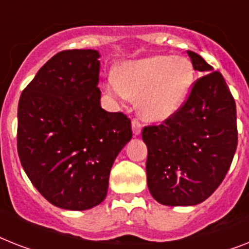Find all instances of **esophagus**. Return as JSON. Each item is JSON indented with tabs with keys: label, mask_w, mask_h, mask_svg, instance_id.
Wrapping results in <instances>:
<instances>
[{
	"label": "esophagus",
	"mask_w": 249,
	"mask_h": 249,
	"mask_svg": "<svg viewBox=\"0 0 249 249\" xmlns=\"http://www.w3.org/2000/svg\"><path fill=\"white\" fill-rule=\"evenodd\" d=\"M132 128H133V134H134L136 137L140 136L141 132H142V124H141L140 121L134 119V120L132 121Z\"/></svg>",
	"instance_id": "34e87169"
}]
</instances>
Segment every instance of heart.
<instances>
[{"instance_id": "1", "label": "heart", "mask_w": 249, "mask_h": 249, "mask_svg": "<svg viewBox=\"0 0 249 249\" xmlns=\"http://www.w3.org/2000/svg\"><path fill=\"white\" fill-rule=\"evenodd\" d=\"M194 84L190 60L181 55H151L129 60L106 80L107 94L117 101L137 98L141 117L161 123L179 111Z\"/></svg>"}]
</instances>
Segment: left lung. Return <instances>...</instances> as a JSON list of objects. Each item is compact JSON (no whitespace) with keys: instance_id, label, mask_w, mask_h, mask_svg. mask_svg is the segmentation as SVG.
Segmentation results:
<instances>
[{"instance_id":"left-lung-1","label":"left lung","mask_w":249,"mask_h":249,"mask_svg":"<svg viewBox=\"0 0 249 249\" xmlns=\"http://www.w3.org/2000/svg\"><path fill=\"white\" fill-rule=\"evenodd\" d=\"M195 71L187 101L159 126L142 132L147 146V186L160 204L203 203L224 181L238 144L236 106L224 76L199 54L187 50Z\"/></svg>"}]
</instances>
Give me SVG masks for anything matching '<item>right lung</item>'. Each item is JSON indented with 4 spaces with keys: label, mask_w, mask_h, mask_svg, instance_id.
<instances>
[{
    "label": "right lung",
    "mask_w": 249,
    "mask_h": 249,
    "mask_svg": "<svg viewBox=\"0 0 249 249\" xmlns=\"http://www.w3.org/2000/svg\"><path fill=\"white\" fill-rule=\"evenodd\" d=\"M97 50H66L40 68L18 106V154L33 186L53 205L101 204L119 152L132 140L121 112L101 107Z\"/></svg>",
    "instance_id": "right-lung-1"
}]
</instances>
